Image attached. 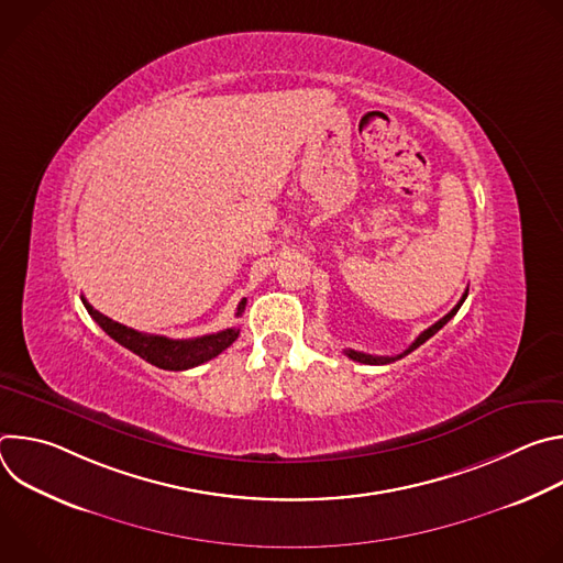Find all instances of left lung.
<instances>
[{
	"label": "left lung",
	"mask_w": 563,
	"mask_h": 563,
	"mask_svg": "<svg viewBox=\"0 0 563 563\" xmlns=\"http://www.w3.org/2000/svg\"><path fill=\"white\" fill-rule=\"evenodd\" d=\"M465 296H467V291L461 296V300L452 307V311H448L441 320H437V323L432 325V328H428L426 332H421L419 336H417V341L404 352V354H396V356H372V354H363V352H354V350H345V354L352 358V361H358V363H365V365H383V363H391V361H396V358H404V356H408L410 352H415L419 345H423L428 339H432L445 323H448V320L459 311V307L463 305V300H465Z\"/></svg>",
	"instance_id": "8db88e82"
}]
</instances>
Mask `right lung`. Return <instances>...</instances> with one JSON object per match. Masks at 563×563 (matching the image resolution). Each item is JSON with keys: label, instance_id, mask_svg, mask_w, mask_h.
<instances>
[{"label": "right lung", "instance_id": "obj_1", "mask_svg": "<svg viewBox=\"0 0 563 563\" xmlns=\"http://www.w3.org/2000/svg\"><path fill=\"white\" fill-rule=\"evenodd\" d=\"M87 311L91 313V318L96 323L113 339L118 341L122 347L131 350L133 354H137L140 358H144L146 363L159 367V369H172V372H183V369H191L196 365H202L211 358H216L220 352H224L240 334V330L229 328L216 334H207L200 339H189V341H174L167 336H157V334H142L137 330H131L122 323H115L109 316L100 313L98 309H93L87 298H82ZM247 300L243 298L238 305V313L240 316L245 309Z\"/></svg>", "mask_w": 563, "mask_h": 563}]
</instances>
